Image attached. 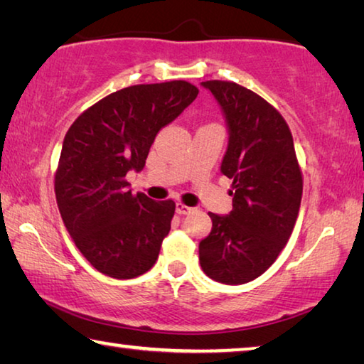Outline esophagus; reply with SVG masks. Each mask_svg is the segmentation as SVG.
<instances>
[{
    "label": "esophagus",
    "instance_id": "34e87169",
    "mask_svg": "<svg viewBox=\"0 0 364 364\" xmlns=\"http://www.w3.org/2000/svg\"><path fill=\"white\" fill-rule=\"evenodd\" d=\"M175 210H176L178 215H186V213H189L191 210H193V208L188 207V205H184V204H181V202H178V204L175 205Z\"/></svg>",
    "mask_w": 364,
    "mask_h": 364
}]
</instances>
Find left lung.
Instances as JSON below:
<instances>
[{
	"label": "left lung",
	"mask_w": 364,
	"mask_h": 364,
	"mask_svg": "<svg viewBox=\"0 0 364 364\" xmlns=\"http://www.w3.org/2000/svg\"><path fill=\"white\" fill-rule=\"evenodd\" d=\"M228 128L221 173L232 180V210L208 213L212 231L199 242L204 273L223 284L263 274L291 237L301 200V173L286 120L244 86L210 80Z\"/></svg>",
	"instance_id": "obj_1"
}]
</instances>
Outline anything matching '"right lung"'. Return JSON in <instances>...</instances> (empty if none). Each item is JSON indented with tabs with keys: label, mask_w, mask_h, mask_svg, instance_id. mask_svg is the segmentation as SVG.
<instances>
[{
	"label": "right lung",
	"mask_w": 364,
	"mask_h": 364,
	"mask_svg": "<svg viewBox=\"0 0 364 364\" xmlns=\"http://www.w3.org/2000/svg\"><path fill=\"white\" fill-rule=\"evenodd\" d=\"M197 93L181 80L128 86L85 110L65 134L54 180L60 217L86 260L110 278H136L157 260L175 202L133 194L125 176L144 168L157 133Z\"/></svg>",
	"instance_id": "right-lung-1"
}]
</instances>
